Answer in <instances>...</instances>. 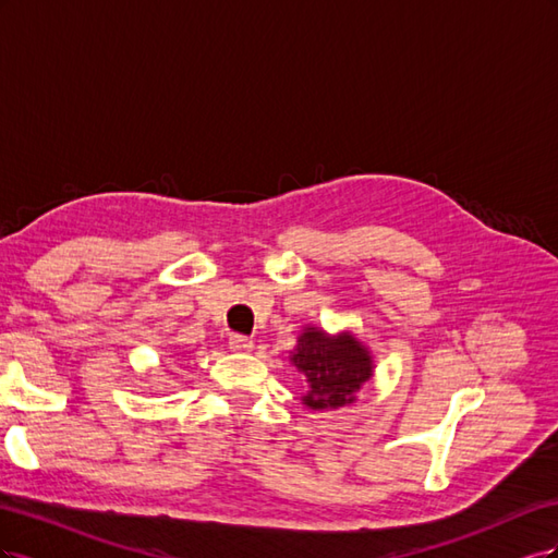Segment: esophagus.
<instances>
[{
    "label": "esophagus",
    "mask_w": 558,
    "mask_h": 558,
    "mask_svg": "<svg viewBox=\"0 0 558 558\" xmlns=\"http://www.w3.org/2000/svg\"><path fill=\"white\" fill-rule=\"evenodd\" d=\"M228 347L234 353H246V351L253 349V340H251V337H244V335H232L228 340Z\"/></svg>",
    "instance_id": "1"
}]
</instances>
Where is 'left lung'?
Here are the masks:
<instances>
[{"instance_id":"1","label":"left lung","mask_w":558,"mask_h":558,"mask_svg":"<svg viewBox=\"0 0 558 558\" xmlns=\"http://www.w3.org/2000/svg\"><path fill=\"white\" fill-rule=\"evenodd\" d=\"M291 363L307 379L302 404L310 410H340L356 400L365 381L373 379V356L351 332L328 335L307 326L291 351Z\"/></svg>"}]
</instances>
